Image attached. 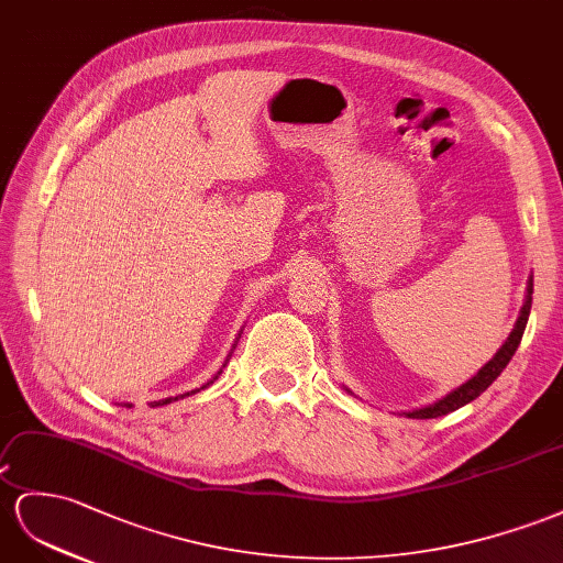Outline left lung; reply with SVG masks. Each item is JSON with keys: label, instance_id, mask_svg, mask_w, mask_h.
Instances as JSON below:
<instances>
[{"label": "left lung", "instance_id": "1", "mask_svg": "<svg viewBox=\"0 0 563 563\" xmlns=\"http://www.w3.org/2000/svg\"><path fill=\"white\" fill-rule=\"evenodd\" d=\"M530 305H532V280H530V285H528V297H526V305H523V309H521V316H518V321H516V325H514V330H511V335H509L507 342L501 344V350H499L493 358H489V362H487L478 373H475V376H473L468 383L456 387L454 393H450L444 399L435 401V405L423 407V409H416V411H409V413H407L409 419H438V416L456 411L459 407L468 405V401H473L481 393H485L487 387L493 385V380L499 376V373H501L504 368H507V364L511 362L514 352L518 350V344H521L523 330H526L528 316H530Z\"/></svg>", "mask_w": 563, "mask_h": 563}]
</instances>
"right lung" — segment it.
<instances>
[{
	"instance_id": "obj_1",
	"label": "right lung",
	"mask_w": 563,
	"mask_h": 563,
	"mask_svg": "<svg viewBox=\"0 0 563 563\" xmlns=\"http://www.w3.org/2000/svg\"><path fill=\"white\" fill-rule=\"evenodd\" d=\"M197 393V390H195ZM192 393H187V395H180V397H190ZM178 399V397H176ZM168 401H173V397H168V399H158V401H154V405L152 407H162V405H168Z\"/></svg>"
}]
</instances>
